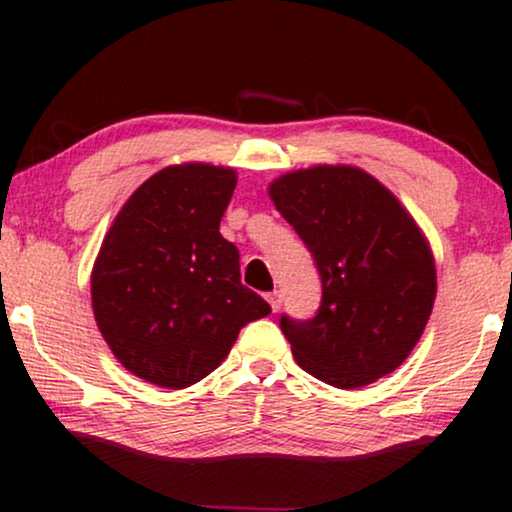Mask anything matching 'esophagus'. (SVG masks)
Instances as JSON below:
<instances>
[{
	"mask_svg": "<svg viewBox=\"0 0 512 512\" xmlns=\"http://www.w3.org/2000/svg\"><path fill=\"white\" fill-rule=\"evenodd\" d=\"M265 298H268L270 308L277 313V310H280V305H282V294H280V291H277V289L270 291V294H265Z\"/></svg>",
	"mask_w": 512,
	"mask_h": 512,
	"instance_id": "obj_1",
	"label": "esophagus"
}]
</instances>
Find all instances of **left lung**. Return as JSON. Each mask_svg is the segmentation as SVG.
<instances>
[{
	"instance_id": "8db88e82",
	"label": "left lung",
	"mask_w": 512,
	"mask_h": 512,
	"mask_svg": "<svg viewBox=\"0 0 512 512\" xmlns=\"http://www.w3.org/2000/svg\"><path fill=\"white\" fill-rule=\"evenodd\" d=\"M270 197L322 280L308 320L280 327L298 367L336 388H362L407 360L435 301V263L397 197L355 167L294 171Z\"/></svg>"
}]
</instances>
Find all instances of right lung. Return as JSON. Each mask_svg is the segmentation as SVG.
<instances>
[{"label": "right lung", "mask_w": 512, "mask_h": 512, "mask_svg": "<svg viewBox=\"0 0 512 512\" xmlns=\"http://www.w3.org/2000/svg\"><path fill=\"white\" fill-rule=\"evenodd\" d=\"M235 171L181 164L150 176L119 211L91 272L96 324L131 374L162 388L209 376L270 305L240 280L221 235Z\"/></svg>", "instance_id": "obj_1"}]
</instances>
